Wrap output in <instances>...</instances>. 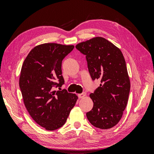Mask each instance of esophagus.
<instances>
[{
  "mask_svg": "<svg viewBox=\"0 0 154 154\" xmlns=\"http://www.w3.org/2000/svg\"><path fill=\"white\" fill-rule=\"evenodd\" d=\"M85 96V92H83L82 94H78V97H79V98H84Z\"/></svg>",
  "mask_w": 154,
  "mask_h": 154,
  "instance_id": "obj_1",
  "label": "esophagus"
}]
</instances>
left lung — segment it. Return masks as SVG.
I'll return each instance as SVG.
<instances>
[{"mask_svg":"<svg viewBox=\"0 0 154 154\" xmlns=\"http://www.w3.org/2000/svg\"><path fill=\"white\" fill-rule=\"evenodd\" d=\"M75 48L85 56L92 80L100 81V86L90 95L94 105L86 113L87 118L98 128H113L122 118L130 90L123 54L113 43L99 36Z\"/></svg>","mask_w":154,"mask_h":154,"instance_id":"obj_1","label":"left lung"}]
</instances>
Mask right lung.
Here are the masks:
<instances>
[{
    "label": "right lung",
    "mask_w": 154,
    "mask_h": 154,
    "mask_svg": "<svg viewBox=\"0 0 154 154\" xmlns=\"http://www.w3.org/2000/svg\"><path fill=\"white\" fill-rule=\"evenodd\" d=\"M73 45L44 43L34 48L23 63L20 88L26 108L32 118L48 130H55L65 124L77 96L62 87V62Z\"/></svg>",
    "instance_id": "right-lung-1"
}]
</instances>
